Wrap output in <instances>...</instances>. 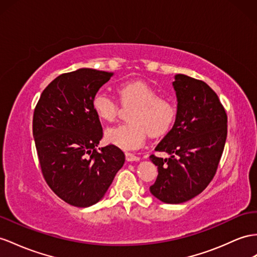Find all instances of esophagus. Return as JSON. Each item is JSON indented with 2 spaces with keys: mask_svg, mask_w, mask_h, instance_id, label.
Returning a JSON list of instances; mask_svg holds the SVG:
<instances>
[{
  "mask_svg": "<svg viewBox=\"0 0 257 257\" xmlns=\"http://www.w3.org/2000/svg\"><path fill=\"white\" fill-rule=\"evenodd\" d=\"M126 160L127 162H139L140 157H138L131 153H126Z\"/></svg>",
  "mask_w": 257,
  "mask_h": 257,
  "instance_id": "34e87169",
  "label": "esophagus"
}]
</instances>
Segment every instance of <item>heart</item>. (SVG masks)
Listing matches in <instances>:
<instances>
[{
    "label": "heart",
    "instance_id": "1",
    "mask_svg": "<svg viewBox=\"0 0 257 257\" xmlns=\"http://www.w3.org/2000/svg\"><path fill=\"white\" fill-rule=\"evenodd\" d=\"M122 105L134 106L128 123L117 124L105 130V139L122 150H135L142 146L147 133L161 137L172 129L177 108L173 101L160 97L157 91L141 81H128L118 85ZM92 107L103 120L111 121L117 114V103L107 92L98 91L92 98Z\"/></svg>",
    "mask_w": 257,
    "mask_h": 257
}]
</instances>
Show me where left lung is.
<instances>
[{
    "instance_id": "obj_1",
    "label": "left lung",
    "mask_w": 257,
    "mask_h": 257,
    "mask_svg": "<svg viewBox=\"0 0 257 257\" xmlns=\"http://www.w3.org/2000/svg\"><path fill=\"white\" fill-rule=\"evenodd\" d=\"M177 116L173 128L150 156L159 175L150 192L167 204L193 199L205 189L218 167L227 138V115L218 96L204 81L175 75Z\"/></svg>"
}]
</instances>
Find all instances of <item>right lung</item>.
I'll use <instances>...</instances> for the list:
<instances>
[{
  "label": "right lung",
  "mask_w": 257,
  "mask_h": 257,
  "mask_svg": "<svg viewBox=\"0 0 257 257\" xmlns=\"http://www.w3.org/2000/svg\"><path fill=\"white\" fill-rule=\"evenodd\" d=\"M113 76L92 68L63 74L44 89L35 109L32 133L44 179L77 207L102 200L124 163L113 144L95 149L103 133L92 98Z\"/></svg>",
  "instance_id": "right-lung-1"
}]
</instances>
